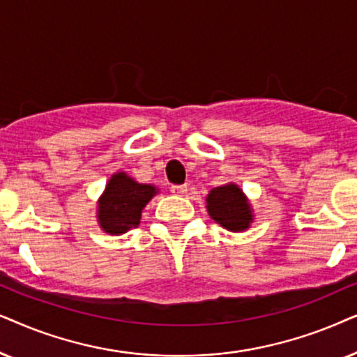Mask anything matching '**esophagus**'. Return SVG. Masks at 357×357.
Segmentation results:
<instances>
[{
	"label": "esophagus",
	"instance_id": "34e87169",
	"mask_svg": "<svg viewBox=\"0 0 357 357\" xmlns=\"http://www.w3.org/2000/svg\"><path fill=\"white\" fill-rule=\"evenodd\" d=\"M171 192L174 196H184L188 192V186L186 184H174V186H171Z\"/></svg>",
	"mask_w": 357,
	"mask_h": 357
}]
</instances>
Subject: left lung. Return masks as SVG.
<instances>
[{
    "label": "left lung",
    "mask_w": 357,
    "mask_h": 357,
    "mask_svg": "<svg viewBox=\"0 0 357 357\" xmlns=\"http://www.w3.org/2000/svg\"><path fill=\"white\" fill-rule=\"evenodd\" d=\"M207 212L218 225L230 231H245L253 223V208L243 191L230 183L213 188L206 197Z\"/></svg>",
    "instance_id": "obj_1"
}]
</instances>
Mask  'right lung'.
<instances>
[{
    "label": "right lung",
    "mask_w": 357,
    "mask_h": 357,
    "mask_svg": "<svg viewBox=\"0 0 357 357\" xmlns=\"http://www.w3.org/2000/svg\"><path fill=\"white\" fill-rule=\"evenodd\" d=\"M156 192L155 186L137 183L123 171L112 174L98 201L99 227L109 235H122L137 228L142 211Z\"/></svg>",
    "instance_id": "1"
}]
</instances>
